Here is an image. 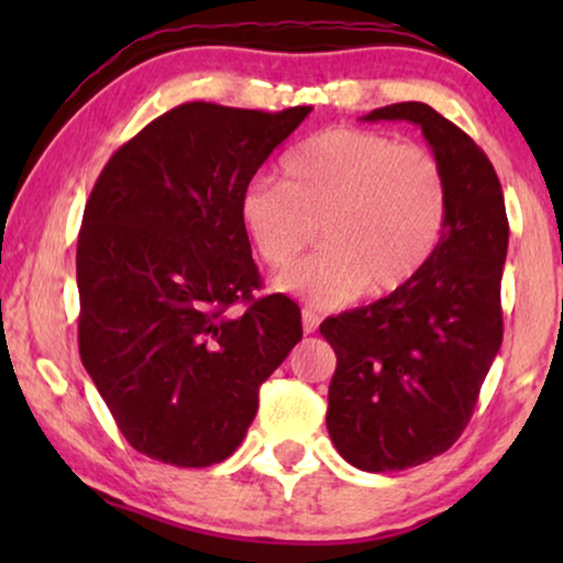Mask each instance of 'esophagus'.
Listing matches in <instances>:
<instances>
[{
  "instance_id": "obj_1",
  "label": "esophagus",
  "mask_w": 563,
  "mask_h": 563,
  "mask_svg": "<svg viewBox=\"0 0 563 563\" xmlns=\"http://www.w3.org/2000/svg\"><path fill=\"white\" fill-rule=\"evenodd\" d=\"M320 325V314L312 312V309H301V328L303 333H314Z\"/></svg>"
}]
</instances>
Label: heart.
<instances>
[{"mask_svg":"<svg viewBox=\"0 0 563 563\" xmlns=\"http://www.w3.org/2000/svg\"><path fill=\"white\" fill-rule=\"evenodd\" d=\"M450 206V177L434 153L335 126L290 147L283 183L245 187L241 222L273 269H288L320 228L322 249L277 288L333 309L363 290L380 299L410 286L434 260Z\"/></svg>","mask_w":563,"mask_h":563,"instance_id":"b5f03b06","label":"heart"}]
</instances>
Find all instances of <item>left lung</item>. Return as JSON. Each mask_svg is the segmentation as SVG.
I'll return each mask as SVG.
<instances>
[{
  "instance_id": "1",
  "label": "left lung",
  "mask_w": 563,
  "mask_h": 563,
  "mask_svg": "<svg viewBox=\"0 0 563 563\" xmlns=\"http://www.w3.org/2000/svg\"><path fill=\"white\" fill-rule=\"evenodd\" d=\"M365 121L421 126L452 190L448 230L423 273L320 325L335 352L328 434L346 463L380 474L442 455L471 421L503 341L508 217L489 158L434 108L397 102Z\"/></svg>"
}]
</instances>
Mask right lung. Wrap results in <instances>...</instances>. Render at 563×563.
Segmentation results:
<instances>
[{"label": "right lung", "mask_w": 563, "mask_h": 563, "mask_svg": "<svg viewBox=\"0 0 563 563\" xmlns=\"http://www.w3.org/2000/svg\"><path fill=\"white\" fill-rule=\"evenodd\" d=\"M309 113L185 102L97 177L76 249L79 352L142 455L179 468L230 457L260 386L301 341L288 296H251L262 280L241 196Z\"/></svg>", "instance_id": "add662e5"}]
</instances>
